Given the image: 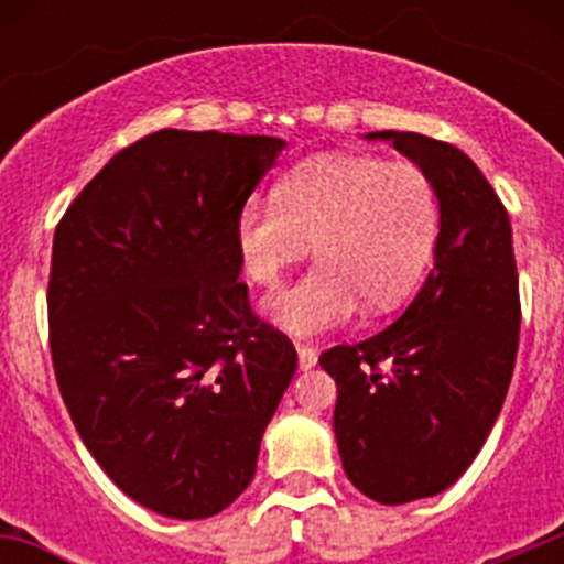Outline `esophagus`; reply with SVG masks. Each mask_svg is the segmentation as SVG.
Instances as JSON below:
<instances>
[{"mask_svg":"<svg viewBox=\"0 0 564 564\" xmlns=\"http://www.w3.org/2000/svg\"><path fill=\"white\" fill-rule=\"evenodd\" d=\"M296 352H299V367L302 370H311L313 364L318 361V350L311 347V344H296Z\"/></svg>","mask_w":564,"mask_h":564,"instance_id":"34e87169","label":"esophagus"}]
</instances>
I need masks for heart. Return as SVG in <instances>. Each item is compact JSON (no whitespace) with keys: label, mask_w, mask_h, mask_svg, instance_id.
<instances>
[{"label":"heart","mask_w":564,"mask_h":564,"mask_svg":"<svg viewBox=\"0 0 564 564\" xmlns=\"http://www.w3.org/2000/svg\"><path fill=\"white\" fill-rule=\"evenodd\" d=\"M248 279L276 285L307 251L318 265L268 302L279 327L318 336L415 293L435 259L441 200L417 163L372 154H318L282 177L276 197H251L237 214Z\"/></svg>","instance_id":"b5f03b06"}]
</instances>
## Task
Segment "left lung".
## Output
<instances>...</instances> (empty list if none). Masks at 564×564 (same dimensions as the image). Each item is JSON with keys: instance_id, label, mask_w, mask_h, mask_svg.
<instances>
[{"instance_id": "1", "label": "left lung", "mask_w": 564, "mask_h": 564, "mask_svg": "<svg viewBox=\"0 0 564 564\" xmlns=\"http://www.w3.org/2000/svg\"><path fill=\"white\" fill-rule=\"evenodd\" d=\"M430 174L435 268L387 330L322 352L336 378L338 455L383 506L441 495L471 466L506 401L520 344L511 220L468 154L417 132H370Z\"/></svg>"}]
</instances>
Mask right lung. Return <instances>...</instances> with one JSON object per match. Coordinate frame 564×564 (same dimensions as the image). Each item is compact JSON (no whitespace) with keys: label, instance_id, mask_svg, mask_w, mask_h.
Here are the masks:
<instances>
[{"label":"right lung","instance_id":"right-lung-1","mask_svg":"<svg viewBox=\"0 0 564 564\" xmlns=\"http://www.w3.org/2000/svg\"><path fill=\"white\" fill-rule=\"evenodd\" d=\"M282 138L161 129L64 212L47 285L58 392L123 495L172 520L220 514L251 482L296 372L251 311L237 214Z\"/></svg>","mask_w":564,"mask_h":564}]
</instances>
